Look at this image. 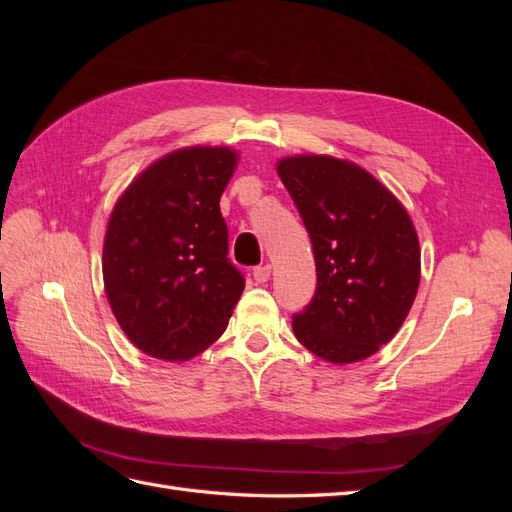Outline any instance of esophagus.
Returning <instances> with one entry per match:
<instances>
[{"label":"esophagus","mask_w":512,"mask_h":512,"mask_svg":"<svg viewBox=\"0 0 512 512\" xmlns=\"http://www.w3.org/2000/svg\"><path fill=\"white\" fill-rule=\"evenodd\" d=\"M252 275H254V280H256L258 284H265V282H269V277H271V265H260V267H254Z\"/></svg>","instance_id":"34e87169"}]
</instances>
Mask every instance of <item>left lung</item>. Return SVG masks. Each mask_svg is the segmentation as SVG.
I'll return each mask as SVG.
<instances>
[{
  "label": "left lung",
  "mask_w": 512,
  "mask_h": 512,
  "mask_svg": "<svg viewBox=\"0 0 512 512\" xmlns=\"http://www.w3.org/2000/svg\"><path fill=\"white\" fill-rule=\"evenodd\" d=\"M309 232L316 294L292 316L299 342L320 359L346 365L389 344L421 282V247L406 207L359 164L333 156L277 162Z\"/></svg>",
  "instance_id": "8db88e82"
}]
</instances>
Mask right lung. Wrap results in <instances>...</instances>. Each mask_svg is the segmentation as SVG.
<instances>
[{
	"label": "right lung",
	"mask_w": 512,
	"mask_h": 512,
	"mask_svg": "<svg viewBox=\"0 0 512 512\" xmlns=\"http://www.w3.org/2000/svg\"><path fill=\"white\" fill-rule=\"evenodd\" d=\"M239 151L183 147L149 164L108 218L102 275L121 331L160 361H188L218 339L245 288L230 265L220 198Z\"/></svg>",
	"instance_id": "add662e5"
}]
</instances>
